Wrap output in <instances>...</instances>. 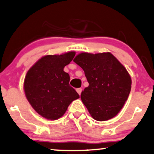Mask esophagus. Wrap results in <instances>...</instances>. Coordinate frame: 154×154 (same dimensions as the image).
<instances>
[{
  "instance_id": "34e87169",
  "label": "esophagus",
  "mask_w": 154,
  "mask_h": 154,
  "mask_svg": "<svg viewBox=\"0 0 154 154\" xmlns=\"http://www.w3.org/2000/svg\"><path fill=\"white\" fill-rule=\"evenodd\" d=\"M76 92H78V94H79V95H81V92H82V89L81 88H77L76 89Z\"/></svg>"
}]
</instances>
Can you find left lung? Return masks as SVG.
Segmentation results:
<instances>
[{
    "instance_id": "left-lung-1",
    "label": "left lung",
    "mask_w": 154,
    "mask_h": 154,
    "mask_svg": "<svg viewBox=\"0 0 154 154\" xmlns=\"http://www.w3.org/2000/svg\"><path fill=\"white\" fill-rule=\"evenodd\" d=\"M73 62L83 69L89 86L81 99L93 119L103 122L123 108L131 89L128 71L112 53H81Z\"/></svg>"
}]
</instances>
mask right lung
<instances>
[{"label": "right lung", "instance_id": "right-lung-1", "mask_svg": "<svg viewBox=\"0 0 154 154\" xmlns=\"http://www.w3.org/2000/svg\"><path fill=\"white\" fill-rule=\"evenodd\" d=\"M75 54L69 51L44 55L26 73L23 82L26 97L32 108L46 119H58L69 104L80 97L69 85V73L64 71Z\"/></svg>", "mask_w": 154, "mask_h": 154}]
</instances>
